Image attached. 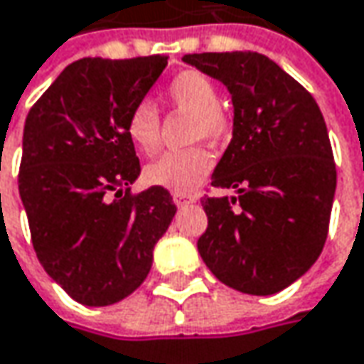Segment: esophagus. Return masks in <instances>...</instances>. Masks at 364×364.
I'll list each match as a JSON object with an SVG mask.
<instances>
[{
	"mask_svg": "<svg viewBox=\"0 0 364 364\" xmlns=\"http://www.w3.org/2000/svg\"><path fill=\"white\" fill-rule=\"evenodd\" d=\"M173 201L181 208V205H187V203H193L196 198H193V196H185V193H175V196H173Z\"/></svg>",
	"mask_w": 364,
	"mask_h": 364,
	"instance_id": "34e87169",
	"label": "esophagus"
}]
</instances>
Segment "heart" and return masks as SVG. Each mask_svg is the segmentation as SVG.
I'll return each instance as SVG.
<instances>
[{"instance_id": "b5f03b06", "label": "heart", "mask_w": 364, "mask_h": 364, "mask_svg": "<svg viewBox=\"0 0 364 364\" xmlns=\"http://www.w3.org/2000/svg\"><path fill=\"white\" fill-rule=\"evenodd\" d=\"M165 100L175 109L191 114V136L196 140L222 142L230 134L228 112L218 102V89L201 71L177 73L165 89ZM126 132L142 152H154L161 142V116L156 105L146 100L138 102L126 119ZM213 166L212 152L196 146L187 151L163 154L146 166V179L173 193H189L203 181Z\"/></svg>"}]
</instances>
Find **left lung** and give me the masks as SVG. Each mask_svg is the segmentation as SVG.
Returning a JSON list of instances; mask_svg holds the SVG:
<instances>
[{
	"mask_svg": "<svg viewBox=\"0 0 364 364\" xmlns=\"http://www.w3.org/2000/svg\"><path fill=\"white\" fill-rule=\"evenodd\" d=\"M183 60L228 87L234 130L212 185L232 198H203V262L224 285L273 295L318 261L336 191L326 122L311 93L269 56L201 53Z\"/></svg>",
	"mask_w": 364,
	"mask_h": 364,
	"instance_id": "left-lung-1",
	"label": "left lung"
}]
</instances>
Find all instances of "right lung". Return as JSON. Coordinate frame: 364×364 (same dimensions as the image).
I'll return each instance as SVG.
<instances>
[{
  "label": "right lung",
  "instance_id": "right-lung-1",
  "mask_svg": "<svg viewBox=\"0 0 364 364\" xmlns=\"http://www.w3.org/2000/svg\"><path fill=\"white\" fill-rule=\"evenodd\" d=\"M166 56L71 63L24 126L20 198L40 264L75 301L112 306L140 287L177 212L165 187L130 193L140 175L126 119Z\"/></svg>",
  "mask_w": 364,
  "mask_h": 364
}]
</instances>
